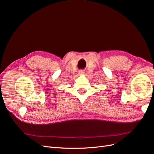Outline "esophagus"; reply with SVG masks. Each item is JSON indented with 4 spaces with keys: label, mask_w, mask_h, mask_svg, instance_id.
Masks as SVG:
<instances>
[{
    "label": "esophagus",
    "mask_w": 154,
    "mask_h": 154,
    "mask_svg": "<svg viewBox=\"0 0 154 154\" xmlns=\"http://www.w3.org/2000/svg\"><path fill=\"white\" fill-rule=\"evenodd\" d=\"M84 73H85V72L83 71H79V74H84Z\"/></svg>",
    "instance_id": "34e87169"
}]
</instances>
